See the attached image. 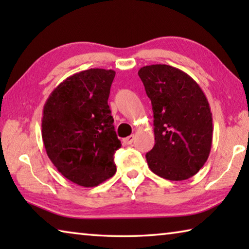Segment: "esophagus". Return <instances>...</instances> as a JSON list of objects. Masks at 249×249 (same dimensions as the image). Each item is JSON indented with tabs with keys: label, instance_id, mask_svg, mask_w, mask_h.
<instances>
[{
	"label": "esophagus",
	"instance_id": "1",
	"mask_svg": "<svg viewBox=\"0 0 249 249\" xmlns=\"http://www.w3.org/2000/svg\"><path fill=\"white\" fill-rule=\"evenodd\" d=\"M134 141H135V136H134V135H130V136H127V137L124 138L123 142L125 145H130Z\"/></svg>",
	"mask_w": 249,
	"mask_h": 249
}]
</instances>
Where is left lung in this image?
I'll use <instances>...</instances> for the list:
<instances>
[{"label":"left lung","mask_w":249,"mask_h":249,"mask_svg":"<svg viewBox=\"0 0 249 249\" xmlns=\"http://www.w3.org/2000/svg\"><path fill=\"white\" fill-rule=\"evenodd\" d=\"M154 112L155 146L146 154L150 170L163 179L191 178L209 158L212 113L205 94L182 70L168 65L138 71Z\"/></svg>","instance_id":"obj_1"}]
</instances>
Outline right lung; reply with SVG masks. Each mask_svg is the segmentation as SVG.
Listing matches in <instances>:
<instances>
[{"instance_id": "obj_1", "label": "right lung", "mask_w": 249, "mask_h": 249, "mask_svg": "<svg viewBox=\"0 0 249 249\" xmlns=\"http://www.w3.org/2000/svg\"><path fill=\"white\" fill-rule=\"evenodd\" d=\"M114 70L89 69L64 80L46 101L41 136L46 153L60 174L91 188L116 172L121 148L107 104Z\"/></svg>"}]
</instances>
